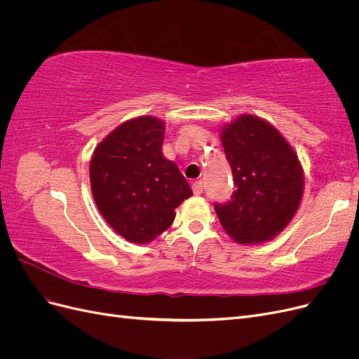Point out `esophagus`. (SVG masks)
<instances>
[{
    "instance_id": "1",
    "label": "esophagus",
    "mask_w": 359,
    "mask_h": 359,
    "mask_svg": "<svg viewBox=\"0 0 359 359\" xmlns=\"http://www.w3.org/2000/svg\"><path fill=\"white\" fill-rule=\"evenodd\" d=\"M191 189H193V193H194V194H201V193L203 191V184H202V181H194V182L191 184Z\"/></svg>"
}]
</instances>
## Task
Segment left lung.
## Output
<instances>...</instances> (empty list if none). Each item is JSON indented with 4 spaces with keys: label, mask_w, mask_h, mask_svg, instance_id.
Here are the masks:
<instances>
[{
    "label": "left lung",
    "mask_w": 359,
    "mask_h": 359,
    "mask_svg": "<svg viewBox=\"0 0 359 359\" xmlns=\"http://www.w3.org/2000/svg\"><path fill=\"white\" fill-rule=\"evenodd\" d=\"M233 191L214 203L223 229L236 243L274 238L295 215L304 177L297 154L277 130L253 115H243L222 133Z\"/></svg>",
    "instance_id": "obj_1"
}]
</instances>
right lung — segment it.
<instances>
[{"label":"right lung","instance_id":"obj_1","mask_svg":"<svg viewBox=\"0 0 359 359\" xmlns=\"http://www.w3.org/2000/svg\"><path fill=\"white\" fill-rule=\"evenodd\" d=\"M165 124L130 119L95 148L90 178L97 208L126 240L144 244L165 232L177 206L191 196L175 163L161 156Z\"/></svg>","mask_w":359,"mask_h":359}]
</instances>
